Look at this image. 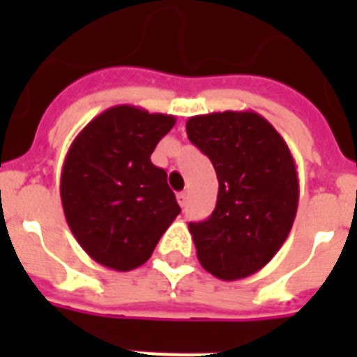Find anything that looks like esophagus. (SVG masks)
<instances>
[{
    "label": "esophagus",
    "instance_id": "esophagus-1",
    "mask_svg": "<svg viewBox=\"0 0 357 357\" xmlns=\"http://www.w3.org/2000/svg\"><path fill=\"white\" fill-rule=\"evenodd\" d=\"M178 204L185 209V206H187V195L185 192H179L178 195Z\"/></svg>",
    "mask_w": 357,
    "mask_h": 357
}]
</instances>
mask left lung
Wrapping results in <instances>:
<instances>
[{
  "label": "left lung",
  "mask_w": 357,
  "mask_h": 357,
  "mask_svg": "<svg viewBox=\"0 0 357 357\" xmlns=\"http://www.w3.org/2000/svg\"><path fill=\"white\" fill-rule=\"evenodd\" d=\"M187 135L211 159L217 207L189 231L200 265L224 282L261 271L278 254L298 209V174L287 142L254 111L190 116Z\"/></svg>",
  "instance_id": "1"
}]
</instances>
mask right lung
Masks as SVG:
<instances>
[{
	"label": "right lung",
	"mask_w": 357,
	"mask_h": 357,
	"mask_svg": "<svg viewBox=\"0 0 357 357\" xmlns=\"http://www.w3.org/2000/svg\"><path fill=\"white\" fill-rule=\"evenodd\" d=\"M176 116L114 105L81 129L61 172L64 218L81 248L119 272L144 265L179 215L167 172L151 162Z\"/></svg>",
	"instance_id": "obj_1"
}]
</instances>
